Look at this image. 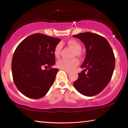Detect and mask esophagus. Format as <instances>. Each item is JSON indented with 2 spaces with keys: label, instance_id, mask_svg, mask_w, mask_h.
I'll use <instances>...</instances> for the list:
<instances>
[{
  "label": "esophagus",
  "instance_id": "obj_1",
  "mask_svg": "<svg viewBox=\"0 0 128 128\" xmlns=\"http://www.w3.org/2000/svg\"><path fill=\"white\" fill-rule=\"evenodd\" d=\"M65 71V72H66V73H67V74H70V73H71V72L70 71H68V70H64Z\"/></svg>",
  "mask_w": 128,
  "mask_h": 128
}]
</instances>
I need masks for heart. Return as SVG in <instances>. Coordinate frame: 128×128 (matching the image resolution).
Segmentation results:
<instances>
[{"label":"heart","instance_id":"heart-1","mask_svg":"<svg viewBox=\"0 0 128 128\" xmlns=\"http://www.w3.org/2000/svg\"><path fill=\"white\" fill-rule=\"evenodd\" d=\"M68 45L72 48L75 52L76 55H78V52L81 50V46L78 41L74 40H70L68 42ZM61 50V45L60 44H58L55 46L54 50V54L56 57H59L60 55ZM78 64V60L77 59H62L57 62V66L60 69L64 70L70 71Z\"/></svg>","mask_w":128,"mask_h":128}]
</instances>
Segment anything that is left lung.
<instances>
[{"label": "left lung", "mask_w": 128, "mask_h": 128, "mask_svg": "<svg viewBox=\"0 0 128 128\" xmlns=\"http://www.w3.org/2000/svg\"><path fill=\"white\" fill-rule=\"evenodd\" d=\"M73 36L80 39L86 49L81 66L85 69L78 73L73 86L84 96H96L106 88L111 79L115 64L112 49L106 38L95 33L86 32Z\"/></svg>", "instance_id": "left-lung-1"}]
</instances>
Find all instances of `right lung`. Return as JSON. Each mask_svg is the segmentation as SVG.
Listing matches in <instances>:
<instances>
[{"label":"right lung","mask_w":128,"mask_h":128,"mask_svg":"<svg viewBox=\"0 0 128 128\" xmlns=\"http://www.w3.org/2000/svg\"><path fill=\"white\" fill-rule=\"evenodd\" d=\"M60 40L36 33L26 38L14 52L12 71L14 83L26 97H43L55 81L59 70L55 64L54 50ZM44 66L49 68L42 70Z\"/></svg>","instance_id":"add662e5"}]
</instances>
